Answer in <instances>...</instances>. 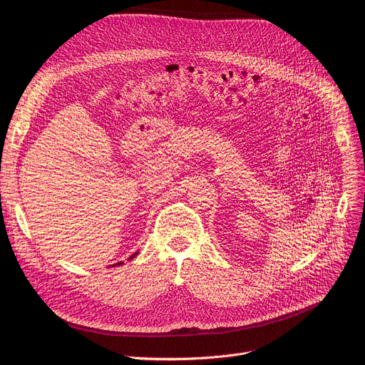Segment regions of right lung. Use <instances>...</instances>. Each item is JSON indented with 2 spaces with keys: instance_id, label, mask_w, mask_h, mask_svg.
I'll use <instances>...</instances> for the list:
<instances>
[{
  "instance_id": "right-lung-1",
  "label": "right lung",
  "mask_w": 365,
  "mask_h": 365,
  "mask_svg": "<svg viewBox=\"0 0 365 365\" xmlns=\"http://www.w3.org/2000/svg\"><path fill=\"white\" fill-rule=\"evenodd\" d=\"M136 255H138V252H136V253H133L132 256H130V257H128V260H132ZM116 265H123V262H118V264H115V265H112V267H116Z\"/></svg>"
}]
</instances>
